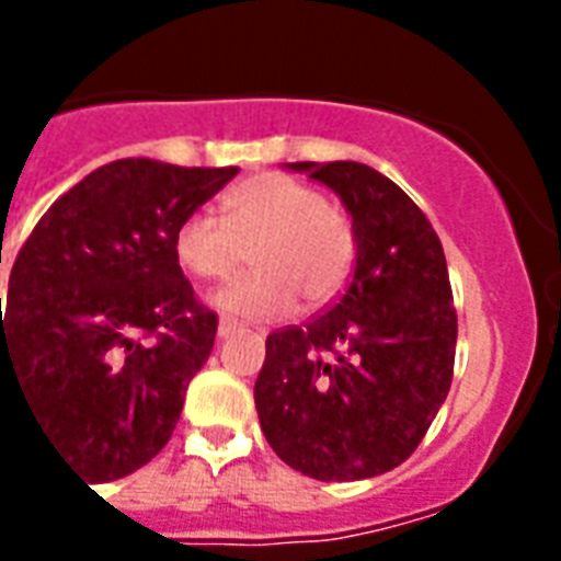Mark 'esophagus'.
I'll return each instance as SVG.
<instances>
[{"instance_id": "esophagus-1", "label": "esophagus", "mask_w": 561, "mask_h": 561, "mask_svg": "<svg viewBox=\"0 0 561 561\" xmlns=\"http://www.w3.org/2000/svg\"><path fill=\"white\" fill-rule=\"evenodd\" d=\"M238 332H244V323H238V320H232V317H220L218 337H229V334H238Z\"/></svg>"}]
</instances>
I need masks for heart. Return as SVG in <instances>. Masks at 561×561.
<instances>
[{
    "label": "heart",
    "instance_id": "obj_1",
    "mask_svg": "<svg viewBox=\"0 0 561 561\" xmlns=\"http://www.w3.org/2000/svg\"><path fill=\"white\" fill-rule=\"evenodd\" d=\"M174 259L201 282H229L253 259L259 271L218 294L224 311L279 317L297 297L329 306L355 264L352 218L311 183L267 171L220 197V220L192 211L174 229Z\"/></svg>",
    "mask_w": 561,
    "mask_h": 561
}]
</instances>
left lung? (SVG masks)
Instances as JSON below:
<instances>
[{"mask_svg": "<svg viewBox=\"0 0 561 561\" xmlns=\"http://www.w3.org/2000/svg\"><path fill=\"white\" fill-rule=\"evenodd\" d=\"M332 186L355 227V271L308 323L267 334L255 378L264 439L314 480L383 474L416 451L448 396L457 311L425 211L364 162H290Z\"/></svg>", "mask_w": 561, "mask_h": 561, "instance_id": "obj_1", "label": "left lung"}]
</instances>
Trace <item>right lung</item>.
<instances>
[{"label": "right lung", "instance_id": "add662e5", "mask_svg": "<svg viewBox=\"0 0 561 561\" xmlns=\"http://www.w3.org/2000/svg\"><path fill=\"white\" fill-rule=\"evenodd\" d=\"M236 174L110 162L60 194L16 253L0 390L8 373L90 483L151 462L174 434L218 332L174 259V229Z\"/></svg>", "mask_w": 561, "mask_h": 561}]
</instances>
